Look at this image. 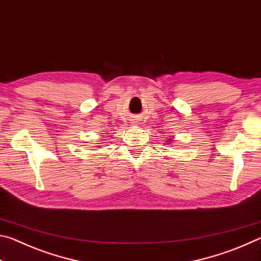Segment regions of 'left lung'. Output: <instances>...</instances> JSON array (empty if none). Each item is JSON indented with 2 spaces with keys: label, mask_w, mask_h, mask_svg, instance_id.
I'll list each match as a JSON object with an SVG mask.
<instances>
[{
  "label": "left lung",
  "mask_w": 261,
  "mask_h": 261,
  "mask_svg": "<svg viewBox=\"0 0 261 261\" xmlns=\"http://www.w3.org/2000/svg\"><path fill=\"white\" fill-rule=\"evenodd\" d=\"M168 143H169V144H171V143H173V139H170V140H168Z\"/></svg>",
  "instance_id": "left-lung-1"
}]
</instances>
